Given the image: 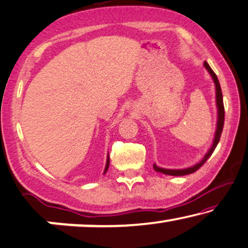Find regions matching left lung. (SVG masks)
I'll return each instance as SVG.
<instances>
[{"mask_svg":"<svg viewBox=\"0 0 248 248\" xmlns=\"http://www.w3.org/2000/svg\"><path fill=\"white\" fill-rule=\"evenodd\" d=\"M203 66L205 67V69L209 72V74L211 75V78L215 82V86H216V103H217V109H218V120H217V129H216L215 139H214V142H212V146L210 147V149H209V152L207 153V154L204 155V157L202 158L201 162H199L198 164H195V165L189 167V169L167 170V169H162V167H158L156 164H154L153 167H154V170H156V172L166 174V175H172V176H182V175H187V174L194 173L195 170H198L205 162H207V159L212 155L215 148L217 147L219 140H220V136L222 132V128H224V121H225V108H224V101H222L221 88H220V84H219L217 75L215 74V72L212 71L211 67L209 66L207 62H203Z\"/></svg>","mask_w":248,"mask_h":248,"instance_id":"1","label":"left lung"}]
</instances>
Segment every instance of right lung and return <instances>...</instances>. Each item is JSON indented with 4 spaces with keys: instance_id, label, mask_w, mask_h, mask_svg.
<instances>
[{
    "instance_id": "obj_1",
    "label": "right lung",
    "mask_w": 248,
    "mask_h": 248,
    "mask_svg": "<svg viewBox=\"0 0 248 248\" xmlns=\"http://www.w3.org/2000/svg\"><path fill=\"white\" fill-rule=\"evenodd\" d=\"M109 164H110V158H109V155H108V158H107V164H106V169H104V174L107 173L108 169H109Z\"/></svg>"
}]
</instances>
